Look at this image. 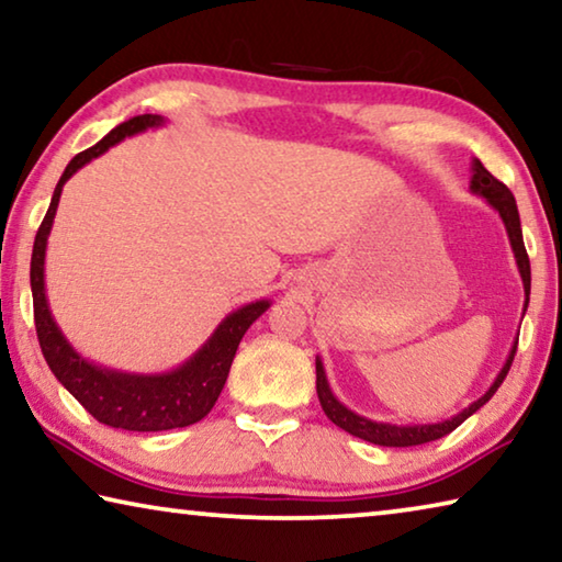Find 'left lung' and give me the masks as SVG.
Instances as JSON below:
<instances>
[{
	"instance_id": "obj_1",
	"label": "left lung",
	"mask_w": 562,
	"mask_h": 562,
	"mask_svg": "<svg viewBox=\"0 0 562 562\" xmlns=\"http://www.w3.org/2000/svg\"><path fill=\"white\" fill-rule=\"evenodd\" d=\"M470 190L480 198H485L490 202V207L497 210V215L503 217L505 222V229H507V237H510V247L515 252V262H518V270H520V278H522V288H525V307H528L530 302V260H528V252H525V245H522V229H520V215H518V204H515L513 192L507 190V187L495 180L493 175L487 172L483 167L480 159H473V180H470ZM525 315V313H522ZM515 350H518V342L513 345L510 355H507V360L503 364L501 375L495 378L493 385H490L487 393L475 400L473 405L462 409L456 417H450V420H442V423H435V425H393V423H375V420H368V417H362L358 413H352V409H347L340 400L333 395V390H329V382L325 378V368L319 358L315 360V370H317V397H319V405H323L325 415L333 420L337 427H342L345 432L355 435V438L360 440H368V442H375L382 445V448H409V445H423V442H432L438 438H445V435H450L456 430L458 425H462L468 420L470 415L477 413L480 407H483L490 397L497 393V387L503 385V380L507 375V370H510L513 358H515Z\"/></svg>"
}]
</instances>
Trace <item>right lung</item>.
<instances>
[{"mask_svg":"<svg viewBox=\"0 0 562 562\" xmlns=\"http://www.w3.org/2000/svg\"><path fill=\"white\" fill-rule=\"evenodd\" d=\"M159 124H165V117H159V114L132 117L117 124L110 135L97 142L94 147L79 153L67 165L55 187V194H52L49 210L37 229V237H34L30 270L34 325H37L40 347L49 370L55 372V378L77 397V403L94 420L132 432L175 430V427L200 423L215 407L222 387H225L229 364L235 360L237 345L247 333V327L270 307V300H257L229 313L190 360L172 372H162V375H135V372L102 368V364L85 360L61 335L55 317L49 313L47 292H44V255H47V237L57 215L61 187L77 169L92 162L94 157L104 155L106 149L124 137H132L149 127H159Z\"/></svg>","mask_w":562,"mask_h":562,"instance_id":"obj_1","label":"right lung"}]
</instances>
